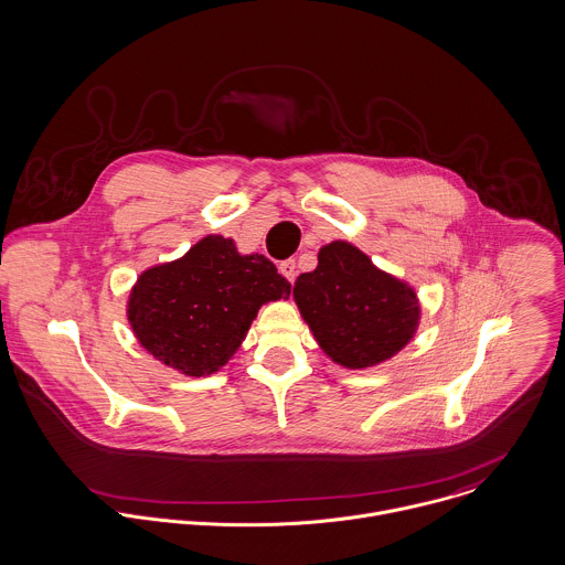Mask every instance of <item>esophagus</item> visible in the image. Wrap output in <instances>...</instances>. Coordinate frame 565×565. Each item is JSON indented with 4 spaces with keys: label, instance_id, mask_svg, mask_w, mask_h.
Segmentation results:
<instances>
[{
    "label": "esophagus",
    "instance_id": "1",
    "mask_svg": "<svg viewBox=\"0 0 565 565\" xmlns=\"http://www.w3.org/2000/svg\"><path fill=\"white\" fill-rule=\"evenodd\" d=\"M279 273L292 284L297 279V262L295 259H286L279 264Z\"/></svg>",
    "mask_w": 565,
    "mask_h": 565
}]
</instances>
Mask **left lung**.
Instances as JSON below:
<instances>
[{"mask_svg":"<svg viewBox=\"0 0 565 565\" xmlns=\"http://www.w3.org/2000/svg\"><path fill=\"white\" fill-rule=\"evenodd\" d=\"M292 297L319 347L344 369L391 360L422 321L415 288L344 239L321 246L317 268L297 277Z\"/></svg>","mask_w":565,"mask_h":565,"instance_id":"1","label":"left lung"}]
</instances>
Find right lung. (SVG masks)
<instances>
[{
    "instance_id": "right-lung-1",
    "label": "right lung",
    "mask_w": 565,
    "mask_h": 565,
    "mask_svg": "<svg viewBox=\"0 0 565 565\" xmlns=\"http://www.w3.org/2000/svg\"><path fill=\"white\" fill-rule=\"evenodd\" d=\"M288 297L290 284L268 257L242 255L231 237L207 235L183 257L146 268L126 317L152 358L203 377L233 358L264 303Z\"/></svg>"
}]
</instances>
